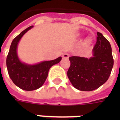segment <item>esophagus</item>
Listing matches in <instances>:
<instances>
[{
  "label": "esophagus",
  "mask_w": 120,
  "mask_h": 120,
  "mask_svg": "<svg viewBox=\"0 0 120 120\" xmlns=\"http://www.w3.org/2000/svg\"><path fill=\"white\" fill-rule=\"evenodd\" d=\"M63 56V58H68L70 56V55L68 54V53H65L63 54V56Z\"/></svg>",
  "instance_id": "esophagus-1"
}]
</instances>
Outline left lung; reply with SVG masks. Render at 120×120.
I'll return each instance as SVG.
<instances>
[{"instance_id":"8db88e82","label":"left lung","mask_w":120,"mask_h":120,"mask_svg":"<svg viewBox=\"0 0 120 120\" xmlns=\"http://www.w3.org/2000/svg\"><path fill=\"white\" fill-rule=\"evenodd\" d=\"M97 36L93 57H69L67 76L73 86L81 91H93L101 86L108 80L113 67L110 42L100 32Z\"/></svg>"}]
</instances>
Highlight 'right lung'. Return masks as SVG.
Here are the masks:
<instances>
[{"label":"right lung","instance_id":"add662e5","mask_svg":"<svg viewBox=\"0 0 120 120\" xmlns=\"http://www.w3.org/2000/svg\"><path fill=\"white\" fill-rule=\"evenodd\" d=\"M32 27L30 26L25 29L13 40L6 60L10 79L16 86L26 91H32L41 87L48 77L51 67L62 60L60 56L53 60L45 61L33 65H27L20 61L17 53L18 43L23 35Z\"/></svg>","mask_w":120,"mask_h":120}]
</instances>
